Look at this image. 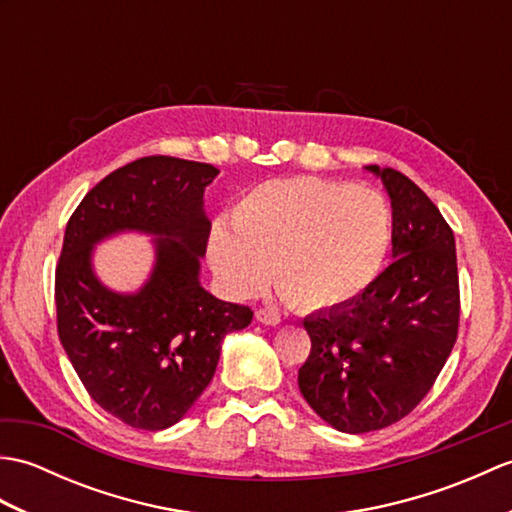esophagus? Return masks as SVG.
<instances>
[{"mask_svg": "<svg viewBox=\"0 0 512 512\" xmlns=\"http://www.w3.org/2000/svg\"><path fill=\"white\" fill-rule=\"evenodd\" d=\"M255 317H257L259 323H266V325H279L281 323L279 314L275 310H270V308H259L255 312Z\"/></svg>", "mask_w": 512, "mask_h": 512, "instance_id": "1", "label": "esophagus"}]
</instances>
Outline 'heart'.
<instances>
[{
    "instance_id": "obj_1",
    "label": "heart",
    "mask_w": 512,
    "mask_h": 512,
    "mask_svg": "<svg viewBox=\"0 0 512 512\" xmlns=\"http://www.w3.org/2000/svg\"><path fill=\"white\" fill-rule=\"evenodd\" d=\"M394 220L376 189L310 176L268 180L237 198L231 226L209 235V262L228 292L250 297L273 266L297 310H330L374 284L391 248Z\"/></svg>"
}]
</instances>
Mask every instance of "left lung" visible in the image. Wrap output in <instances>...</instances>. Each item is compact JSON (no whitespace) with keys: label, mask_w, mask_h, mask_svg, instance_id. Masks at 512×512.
Returning a JSON list of instances; mask_svg holds the SVG:
<instances>
[{"label":"left lung","mask_w":512,"mask_h":512,"mask_svg":"<svg viewBox=\"0 0 512 512\" xmlns=\"http://www.w3.org/2000/svg\"><path fill=\"white\" fill-rule=\"evenodd\" d=\"M391 198V262L345 306L303 319L310 356L299 389L343 433L385 429L420 405L458 339L455 237L438 206L407 176L369 165Z\"/></svg>","instance_id":"8db88e82"}]
</instances>
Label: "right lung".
<instances>
[{
  "label": "right lung",
  "instance_id": "add662e5",
  "mask_svg": "<svg viewBox=\"0 0 512 512\" xmlns=\"http://www.w3.org/2000/svg\"><path fill=\"white\" fill-rule=\"evenodd\" d=\"M213 165L147 156L112 171L76 206L54 275L57 332L96 405L134 429L176 424L209 387L222 339L253 310L213 297L200 281L211 222L202 211ZM118 230L160 234L157 268L136 296L91 273V246Z\"/></svg>",
  "mask_w": 512,
  "mask_h": 512
}]
</instances>
